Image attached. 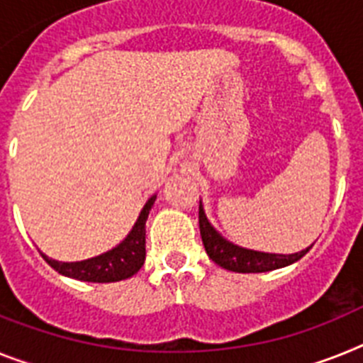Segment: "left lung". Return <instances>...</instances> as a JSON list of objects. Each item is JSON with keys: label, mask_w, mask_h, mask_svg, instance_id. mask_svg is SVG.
Segmentation results:
<instances>
[{"label": "left lung", "mask_w": 363, "mask_h": 363, "mask_svg": "<svg viewBox=\"0 0 363 363\" xmlns=\"http://www.w3.org/2000/svg\"><path fill=\"white\" fill-rule=\"evenodd\" d=\"M199 230L203 245H205L206 255L210 260L216 262L218 266L225 267L228 271L236 273H266V271L279 269L301 260L306 252L312 249V245L294 255H275V252H260L252 249L240 247L233 242L225 240L221 234L216 230L210 221L206 219L203 205H199Z\"/></svg>", "instance_id": "1"}]
</instances>
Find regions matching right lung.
I'll use <instances>...</instances> for the list:
<instances>
[{"mask_svg":"<svg viewBox=\"0 0 363 363\" xmlns=\"http://www.w3.org/2000/svg\"><path fill=\"white\" fill-rule=\"evenodd\" d=\"M155 199L157 196L145 203L133 230L127 234V238L120 245H116L111 251L81 262H59L48 258L45 255L42 257L55 271H59L60 275L69 277V279L84 280V282H118V280L129 279L144 266L145 221H147L149 210L155 205Z\"/></svg>","mask_w":363,"mask_h":363,"instance_id":"right-lung-1","label":"right lung"}]
</instances>
